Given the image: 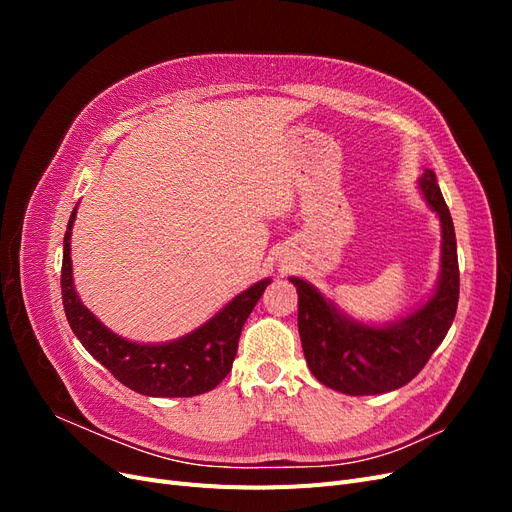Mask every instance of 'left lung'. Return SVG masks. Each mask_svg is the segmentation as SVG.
<instances>
[{
  "label": "left lung",
  "instance_id": "8db88e82",
  "mask_svg": "<svg viewBox=\"0 0 512 512\" xmlns=\"http://www.w3.org/2000/svg\"><path fill=\"white\" fill-rule=\"evenodd\" d=\"M425 203L442 226L440 275L429 299L404 318L365 324L344 314L301 277H288L299 292V335L307 367L318 382L346 395H380L408 384L442 344L459 301L457 239L433 170L418 177Z\"/></svg>",
  "mask_w": 512,
  "mask_h": 512
}]
</instances>
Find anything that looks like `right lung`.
<instances>
[{
  "mask_svg": "<svg viewBox=\"0 0 512 512\" xmlns=\"http://www.w3.org/2000/svg\"><path fill=\"white\" fill-rule=\"evenodd\" d=\"M79 207V205H76ZM76 207L70 215L64 237L61 262V299L74 335L85 350L102 363L128 389L147 397H194L215 389L232 367L237 356L239 335L247 316L271 280L254 286L228 301L218 314L200 324L192 333L173 342L138 344L113 333L89 312L74 290L70 237L76 220Z\"/></svg>",
  "mask_w": 512,
  "mask_h": 512,
  "instance_id": "1",
  "label": "right lung"
}]
</instances>
